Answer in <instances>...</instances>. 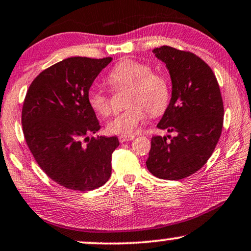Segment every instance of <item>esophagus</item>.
Masks as SVG:
<instances>
[{
    "instance_id": "34e87169",
    "label": "esophagus",
    "mask_w": 251,
    "mask_h": 251,
    "mask_svg": "<svg viewBox=\"0 0 251 251\" xmlns=\"http://www.w3.org/2000/svg\"><path fill=\"white\" fill-rule=\"evenodd\" d=\"M119 142H126V141H131V140L134 139V135H119Z\"/></svg>"
}]
</instances>
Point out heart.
Here are the masks:
<instances>
[{
    "instance_id": "obj_1",
    "label": "heart",
    "mask_w": 251,
    "mask_h": 251,
    "mask_svg": "<svg viewBox=\"0 0 251 251\" xmlns=\"http://www.w3.org/2000/svg\"><path fill=\"white\" fill-rule=\"evenodd\" d=\"M108 82L115 89L129 87L126 105L129 106L117 113L106 125L112 134L133 135L145 122L148 112L152 116L162 115L170 102V85L165 75L152 72L151 66L135 59H124L111 69ZM87 102L96 115L106 117L111 113L109 96L98 86L87 92Z\"/></svg>"
}]
</instances>
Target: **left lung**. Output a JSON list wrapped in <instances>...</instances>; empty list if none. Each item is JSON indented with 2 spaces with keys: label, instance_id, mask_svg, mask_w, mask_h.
<instances>
[{
  "label": "left lung",
  "instance_id": "1",
  "mask_svg": "<svg viewBox=\"0 0 251 251\" xmlns=\"http://www.w3.org/2000/svg\"><path fill=\"white\" fill-rule=\"evenodd\" d=\"M153 53L172 80L171 101L157 127L176 135L152 136L146 164L157 178L180 180L199 171L212 155L223 129V99L215 73L195 53L169 46Z\"/></svg>",
  "mask_w": 251,
  "mask_h": 251
}]
</instances>
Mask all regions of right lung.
Segmentation results:
<instances>
[{
	"mask_svg": "<svg viewBox=\"0 0 251 251\" xmlns=\"http://www.w3.org/2000/svg\"><path fill=\"white\" fill-rule=\"evenodd\" d=\"M111 57H70L43 70L26 93L22 125L42 171L68 189L99 188L111 176L117 136L89 138L101 128L87 92Z\"/></svg>",
	"mask_w": 251,
	"mask_h": 251,
	"instance_id": "right-lung-1",
	"label": "right lung"
}]
</instances>
